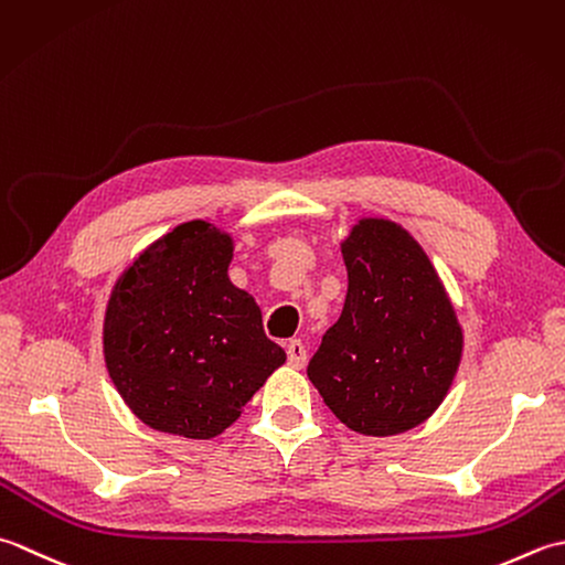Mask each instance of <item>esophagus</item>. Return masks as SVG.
<instances>
[{
	"label": "esophagus",
	"mask_w": 565,
	"mask_h": 565,
	"mask_svg": "<svg viewBox=\"0 0 565 565\" xmlns=\"http://www.w3.org/2000/svg\"><path fill=\"white\" fill-rule=\"evenodd\" d=\"M287 363H290L292 367H305L307 363V349L305 343L299 339H292L290 343H287Z\"/></svg>",
	"instance_id": "obj_1"
}]
</instances>
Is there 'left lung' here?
Returning <instances> with one entry per match:
<instances>
[{
    "mask_svg": "<svg viewBox=\"0 0 565 565\" xmlns=\"http://www.w3.org/2000/svg\"><path fill=\"white\" fill-rule=\"evenodd\" d=\"M343 312L307 365L349 429L393 436L429 419L451 387L463 331L424 248L390 218H359L341 244Z\"/></svg>",
    "mask_w": 565,
    "mask_h": 565,
    "instance_id": "8db88e82",
    "label": "left lung"
}]
</instances>
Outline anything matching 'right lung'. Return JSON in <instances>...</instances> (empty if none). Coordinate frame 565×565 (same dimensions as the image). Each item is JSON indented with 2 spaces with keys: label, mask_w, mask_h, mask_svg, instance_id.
I'll return each mask as SVG.
<instances>
[{
  "label": "right lung",
  "mask_w": 565,
  "mask_h": 565,
  "mask_svg": "<svg viewBox=\"0 0 565 565\" xmlns=\"http://www.w3.org/2000/svg\"><path fill=\"white\" fill-rule=\"evenodd\" d=\"M234 238L194 218L126 268L105 315L114 387L156 431L214 439L285 363L260 309L228 280Z\"/></svg>",
  "instance_id": "1"
}]
</instances>
